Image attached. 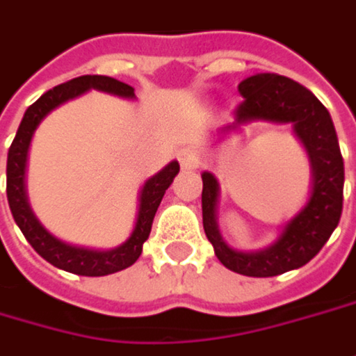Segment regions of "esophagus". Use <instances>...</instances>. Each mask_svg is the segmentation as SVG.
<instances>
[{"label":"esophagus","instance_id":"obj_1","mask_svg":"<svg viewBox=\"0 0 356 356\" xmlns=\"http://www.w3.org/2000/svg\"><path fill=\"white\" fill-rule=\"evenodd\" d=\"M179 163H181L183 169H193V167H197L199 159L193 151H181L179 153Z\"/></svg>","mask_w":356,"mask_h":356}]
</instances>
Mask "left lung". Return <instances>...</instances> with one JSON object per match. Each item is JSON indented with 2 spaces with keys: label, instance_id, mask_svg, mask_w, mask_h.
I'll return each instance as SVG.
<instances>
[{
  "label": "left lung",
  "instance_id": "obj_1",
  "mask_svg": "<svg viewBox=\"0 0 356 356\" xmlns=\"http://www.w3.org/2000/svg\"><path fill=\"white\" fill-rule=\"evenodd\" d=\"M243 102L236 108V122L221 127L229 133L252 120L292 122L294 135L300 138L310 161V197L302 209L282 227L274 243L258 252H240L229 248L218 229L220 185L209 171H203V229L211 241L218 260L232 272L252 278H270L302 268L312 260L343 213L345 163L332 118L324 104L302 84L278 74H256L241 80L238 86Z\"/></svg>",
  "mask_w": 356,
  "mask_h": 356
}]
</instances>
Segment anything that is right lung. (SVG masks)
<instances>
[{"mask_svg": "<svg viewBox=\"0 0 356 356\" xmlns=\"http://www.w3.org/2000/svg\"><path fill=\"white\" fill-rule=\"evenodd\" d=\"M92 88L108 92V95L122 96V98H135L133 86H129L116 78H111V76H98V74L95 76L86 74V76L72 78V80H68L52 90H48L46 95L40 96L26 111L10 151H8V203H10L11 216L19 225L22 234L26 236V240L30 241V245L44 260L50 261L60 270L72 272L78 276H108V274H115V272L133 266L138 260V256L143 252V243L151 234V225H153V218L157 213L159 203L179 173V163L171 161L167 167H163L159 171L157 175L145 181V185L140 189V197H138L135 229L129 236V240L120 243L118 248L90 250V248H78V245L54 238L33 216L32 207L28 203V195H26V165H28L30 143H32V136L38 124L50 115L54 108H58L60 104H64L72 98H78Z\"/></svg>", "mask_w": 356, "mask_h": 356, "instance_id": "1", "label": "right lung"}]
</instances>
